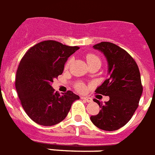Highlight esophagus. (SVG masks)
I'll list each match as a JSON object with an SVG mask.
<instances>
[{
  "label": "esophagus",
  "instance_id": "34e87169",
  "mask_svg": "<svg viewBox=\"0 0 155 155\" xmlns=\"http://www.w3.org/2000/svg\"><path fill=\"white\" fill-rule=\"evenodd\" d=\"M81 98L84 99V100H85L86 102H88V103H92L93 102L92 98H89V97H81Z\"/></svg>",
  "mask_w": 155,
  "mask_h": 155
}]
</instances>
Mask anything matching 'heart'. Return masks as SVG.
I'll return each instance as SVG.
<instances>
[{
  "instance_id": "1",
  "label": "heart",
  "mask_w": 155,
  "mask_h": 155,
  "mask_svg": "<svg viewBox=\"0 0 155 155\" xmlns=\"http://www.w3.org/2000/svg\"><path fill=\"white\" fill-rule=\"evenodd\" d=\"M86 59H87V62H88V64H89V66H91V65H99V66H101L100 59H99L96 55L92 54V53L88 54L86 57ZM71 61V60L70 59V60H68V61L66 62V68L70 66ZM75 87H76V89H77L79 91H81V92H83L84 90L85 89V85L82 83H78Z\"/></svg>"
}]
</instances>
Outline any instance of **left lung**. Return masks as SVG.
I'll return each instance as SVG.
<instances>
[{"instance_id":"8db88e82","label":"left lung","mask_w":155,"mask_h":155,"mask_svg":"<svg viewBox=\"0 0 155 155\" xmlns=\"http://www.w3.org/2000/svg\"><path fill=\"white\" fill-rule=\"evenodd\" d=\"M93 48L106 57L108 74L95 92L109 96V100L103 104L94 99L101 110L90 120L101 130H118L132 117L141 97L143 87L138 66L127 51L114 43L102 42Z\"/></svg>"}]
</instances>
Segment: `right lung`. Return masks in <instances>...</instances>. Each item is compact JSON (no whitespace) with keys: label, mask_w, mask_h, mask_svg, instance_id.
<instances>
[{"label":"right lung","mask_w":155,"mask_h":155,"mask_svg":"<svg viewBox=\"0 0 155 155\" xmlns=\"http://www.w3.org/2000/svg\"><path fill=\"white\" fill-rule=\"evenodd\" d=\"M79 48L48 40L32 47L20 61L15 89L25 113L38 124L61 122L80 98L72 91L60 94L51 87L54 78L62 74L67 59Z\"/></svg>","instance_id":"right-lung-1"}]
</instances>
